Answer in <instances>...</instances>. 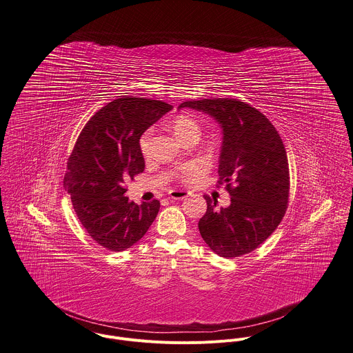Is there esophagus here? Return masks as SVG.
Returning a JSON list of instances; mask_svg holds the SVG:
<instances>
[{
	"mask_svg": "<svg viewBox=\"0 0 353 353\" xmlns=\"http://www.w3.org/2000/svg\"><path fill=\"white\" fill-rule=\"evenodd\" d=\"M169 196H170V199H173V201H181V199L188 198V196H190V192L181 191V190H173V191L169 192Z\"/></svg>",
	"mask_w": 353,
	"mask_h": 353,
	"instance_id": "1",
	"label": "esophagus"
}]
</instances>
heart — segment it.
<instances>
[{"label": "heart", "instance_id": "b5f03b06", "mask_svg": "<svg viewBox=\"0 0 353 353\" xmlns=\"http://www.w3.org/2000/svg\"><path fill=\"white\" fill-rule=\"evenodd\" d=\"M170 127H172L173 132L176 134V137L181 141H184L185 138H188L190 135H199V124L191 116H185V114L177 116L172 121ZM150 139H151L150 131L144 132L139 139V148L144 157H147L150 154ZM201 172H202V165L199 162H190L180 168V170L177 173V179L181 183H191Z\"/></svg>", "mask_w": 353, "mask_h": 353}]
</instances>
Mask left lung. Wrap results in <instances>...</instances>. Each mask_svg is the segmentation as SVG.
Returning <instances> with one entry per match:
<instances>
[{"mask_svg": "<svg viewBox=\"0 0 353 353\" xmlns=\"http://www.w3.org/2000/svg\"><path fill=\"white\" fill-rule=\"evenodd\" d=\"M214 117L222 128L218 184H226L230 206L208 212L198 226L202 239L223 258L256 250L280 225L289 198V166L280 134L258 109L239 99L183 102Z\"/></svg>", "mask_w": 353, "mask_h": 353, "instance_id": "8db88e82", "label": "left lung"}]
</instances>
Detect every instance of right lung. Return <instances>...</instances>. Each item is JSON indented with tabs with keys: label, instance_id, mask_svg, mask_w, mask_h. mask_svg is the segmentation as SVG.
I'll use <instances>...</instances> for the list:
<instances>
[{
	"label": "right lung",
	"instance_id": "obj_1",
	"mask_svg": "<svg viewBox=\"0 0 353 353\" xmlns=\"http://www.w3.org/2000/svg\"><path fill=\"white\" fill-rule=\"evenodd\" d=\"M172 105L123 97L98 110L81 130L68 158L64 188L94 241L120 252L138 243L159 212V202H130L125 181L144 170L143 132Z\"/></svg>",
	"mask_w": 353,
	"mask_h": 353
}]
</instances>
